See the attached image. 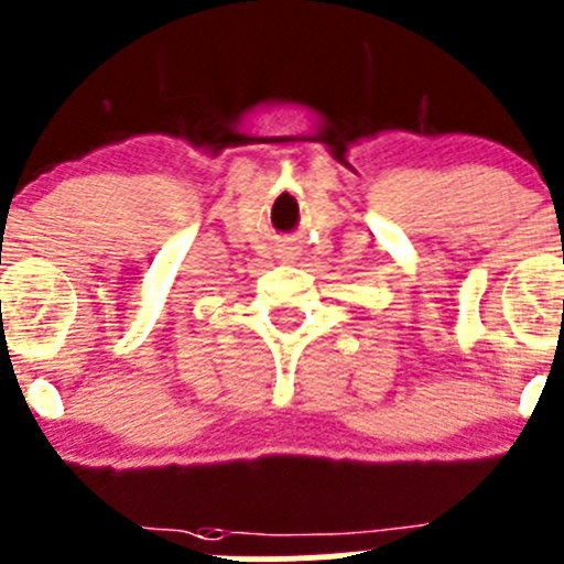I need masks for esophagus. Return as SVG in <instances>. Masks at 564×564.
Instances as JSON below:
<instances>
[{
    "label": "esophagus",
    "instance_id": "obj_1",
    "mask_svg": "<svg viewBox=\"0 0 564 564\" xmlns=\"http://www.w3.org/2000/svg\"><path fill=\"white\" fill-rule=\"evenodd\" d=\"M278 253H281L283 259H294V256H297V246H294V242H286V246L278 248Z\"/></svg>",
    "mask_w": 564,
    "mask_h": 564
}]
</instances>
